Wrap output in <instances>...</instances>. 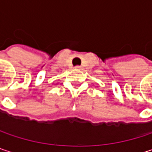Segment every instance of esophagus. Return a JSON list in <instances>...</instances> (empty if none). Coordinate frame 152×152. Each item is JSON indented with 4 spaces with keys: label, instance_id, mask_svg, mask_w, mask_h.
Masks as SVG:
<instances>
[{
    "label": "esophagus",
    "instance_id": "esophagus-1",
    "mask_svg": "<svg viewBox=\"0 0 152 152\" xmlns=\"http://www.w3.org/2000/svg\"><path fill=\"white\" fill-rule=\"evenodd\" d=\"M75 69H77V70H81V69H82V67H81V66H76Z\"/></svg>",
    "mask_w": 152,
    "mask_h": 152
}]
</instances>
